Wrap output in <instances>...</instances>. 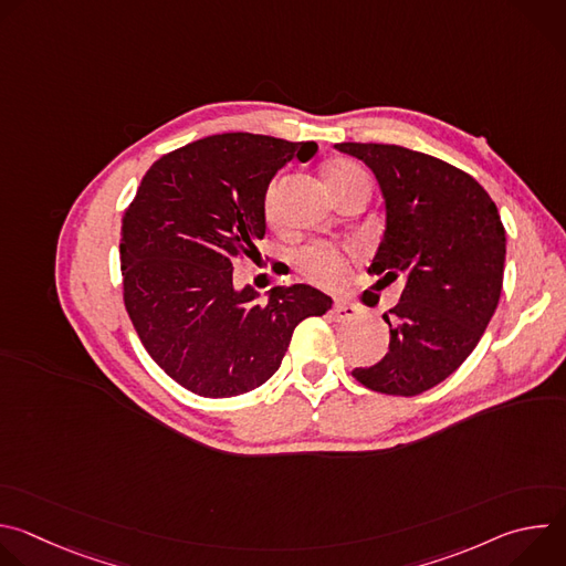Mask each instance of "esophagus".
Wrapping results in <instances>:
<instances>
[{"instance_id":"esophagus-1","label":"esophagus","mask_w":566,"mask_h":566,"mask_svg":"<svg viewBox=\"0 0 566 566\" xmlns=\"http://www.w3.org/2000/svg\"><path fill=\"white\" fill-rule=\"evenodd\" d=\"M332 313H334V317H336L338 322H345V319L358 317V306H354V304H349V302H345V300H336Z\"/></svg>"}]
</instances>
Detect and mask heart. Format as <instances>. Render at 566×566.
<instances>
[{"instance_id":"1","label":"heart","mask_w":566,"mask_h":566,"mask_svg":"<svg viewBox=\"0 0 566 566\" xmlns=\"http://www.w3.org/2000/svg\"><path fill=\"white\" fill-rule=\"evenodd\" d=\"M325 179H327V186L334 192V197L349 188H356L360 184H369V177L363 172V168L352 164V160H338V164H334L327 170ZM277 203H280V184L273 181L264 192V212L269 214V219H273L277 214ZM297 264L313 282H317L322 286H336L345 277L343 258L334 249H327V247H306L304 251H300Z\"/></svg>"}]
</instances>
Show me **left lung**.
I'll list each match as a JSON object with an SVG mask.
<instances>
[{"mask_svg":"<svg viewBox=\"0 0 566 566\" xmlns=\"http://www.w3.org/2000/svg\"><path fill=\"white\" fill-rule=\"evenodd\" d=\"M374 172L385 232L369 273L406 277L385 313L389 352L354 369L365 387L417 396L446 380L476 347L497 308L506 230L495 201L470 175L423 151L380 143H338Z\"/></svg>","mask_w":566,"mask_h":566,"instance_id":"8db88e82","label":"left lung"}]
</instances>
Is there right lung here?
I'll return each instance as SVG.
<instances>
[{
	"label": "right lung",
	"instance_id": "obj_1",
	"mask_svg": "<svg viewBox=\"0 0 566 566\" xmlns=\"http://www.w3.org/2000/svg\"><path fill=\"white\" fill-rule=\"evenodd\" d=\"M315 151L313 140L217 134L160 156L143 177L120 230L125 308L154 363L186 389L228 398L264 385L300 322L332 308L308 284L275 286L264 302L232 284L239 258H260L271 179Z\"/></svg>",
	"mask_w": 566,
	"mask_h": 566
}]
</instances>
